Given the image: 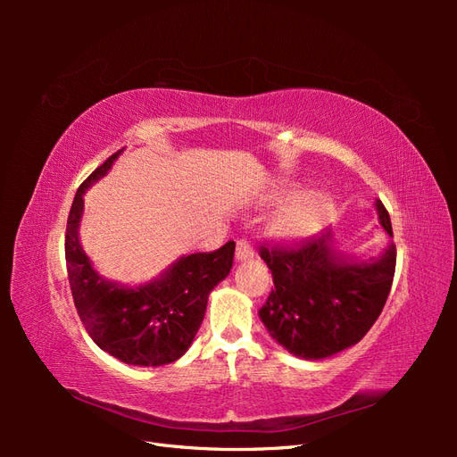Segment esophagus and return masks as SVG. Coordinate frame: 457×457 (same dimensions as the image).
Returning <instances> with one entry per match:
<instances>
[{
    "label": "esophagus",
    "mask_w": 457,
    "mask_h": 457,
    "mask_svg": "<svg viewBox=\"0 0 457 457\" xmlns=\"http://www.w3.org/2000/svg\"><path fill=\"white\" fill-rule=\"evenodd\" d=\"M255 255V250H253V244L250 240L245 238H240L237 242V259L238 261H245V259H252Z\"/></svg>",
    "instance_id": "esophagus-1"
}]
</instances>
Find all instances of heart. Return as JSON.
Listing matches in <instances>:
<instances>
[{
  "instance_id": "1",
  "label": "heart",
  "mask_w": 457,
  "mask_h": 457,
  "mask_svg": "<svg viewBox=\"0 0 457 457\" xmlns=\"http://www.w3.org/2000/svg\"><path fill=\"white\" fill-rule=\"evenodd\" d=\"M329 212V198L324 192L307 190L289 198L270 217V234L282 240H297L312 234Z\"/></svg>"
}]
</instances>
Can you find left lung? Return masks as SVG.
Returning a JSON list of instances; mask_svg holds the SVG:
<instances>
[{
  "label": "left lung",
  "mask_w": 457,
  "mask_h": 457,
  "mask_svg": "<svg viewBox=\"0 0 457 457\" xmlns=\"http://www.w3.org/2000/svg\"><path fill=\"white\" fill-rule=\"evenodd\" d=\"M381 227L393 237L391 217L378 200ZM274 289L259 309L262 324L282 347L320 361L361 341L389 297L396 245L354 262L331 247L329 234L295 245H261Z\"/></svg>",
  "instance_id": "obj_1"
}]
</instances>
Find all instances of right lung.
<instances>
[{
  "mask_svg": "<svg viewBox=\"0 0 457 457\" xmlns=\"http://www.w3.org/2000/svg\"><path fill=\"white\" fill-rule=\"evenodd\" d=\"M114 152L79 185L66 223L64 255L74 305L87 334L103 351L135 366H162L181 358L204 320L207 295L227 278L234 261L232 240L215 252L179 259L162 280L128 289L104 282L78 240L84 192L101 179Z\"/></svg>",
  "mask_w": 457,
  "mask_h": 457,
  "instance_id": "right-lung-1",
  "label": "right lung"
}]
</instances>
